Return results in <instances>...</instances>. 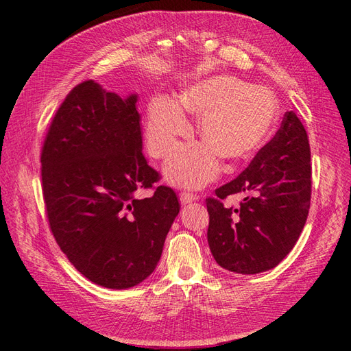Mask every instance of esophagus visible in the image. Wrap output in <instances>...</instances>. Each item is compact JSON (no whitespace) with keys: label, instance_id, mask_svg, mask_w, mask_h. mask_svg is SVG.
<instances>
[{"label":"esophagus","instance_id":"obj_1","mask_svg":"<svg viewBox=\"0 0 351 351\" xmlns=\"http://www.w3.org/2000/svg\"><path fill=\"white\" fill-rule=\"evenodd\" d=\"M197 200V195L193 192H189V190H183L182 193H180V202H182V205H187L190 202Z\"/></svg>","mask_w":351,"mask_h":351}]
</instances>
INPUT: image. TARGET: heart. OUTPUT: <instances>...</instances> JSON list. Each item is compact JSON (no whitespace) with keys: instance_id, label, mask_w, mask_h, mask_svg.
I'll use <instances>...</instances> for the list:
<instances>
[{"instance_id":"heart-1","label":"heart","mask_w":351,"mask_h":351,"mask_svg":"<svg viewBox=\"0 0 351 351\" xmlns=\"http://www.w3.org/2000/svg\"><path fill=\"white\" fill-rule=\"evenodd\" d=\"M183 110L202 115L199 136L205 143L178 151L167 174L174 183L195 187L219 174V158L234 164L250 156L268 139L278 119V102L268 88L231 76L208 77L189 86L180 102L167 97L151 102L146 139L152 156L168 158L192 133Z\"/></svg>"}]
</instances>
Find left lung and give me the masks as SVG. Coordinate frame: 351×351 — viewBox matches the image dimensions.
Masks as SVG:
<instances>
[{"mask_svg": "<svg viewBox=\"0 0 351 351\" xmlns=\"http://www.w3.org/2000/svg\"><path fill=\"white\" fill-rule=\"evenodd\" d=\"M246 193L237 208L221 200ZM312 195L311 146L306 129L287 111L280 130L230 183L206 197L208 243L218 265L237 274L277 267L306 224Z\"/></svg>", "mask_w": 351, "mask_h": 351, "instance_id": "left-lung-1", "label": "left lung"}]
</instances>
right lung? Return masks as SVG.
Returning <instances> with one entry per match:
<instances>
[{
    "instance_id": "add662e5",
    "label": "right lung",
    "mask_w": 351,
    "mask_h": 351,
    "mask_svg": "<svg viewBox=\"0 0 351 351\" xmlns=\"http://www.w3.org/2000/svg\"><path fill=\"white\" fill-rule=\"evenodd\" d=\"M137 97L121 99L93 80L74 86L40 152L42 195L62 253L89 281L124 290L149 277L180 212L142 152ZM154 188L151 198L136 197Z\"/></svg>"
}]
</instances>
